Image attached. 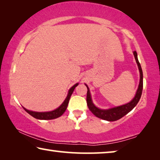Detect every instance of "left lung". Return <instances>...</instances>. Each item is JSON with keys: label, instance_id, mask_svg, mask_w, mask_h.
Segmentation results:
<instances>
[{"label": "left lung", "instance_id": "8db88e82", "mask_svg": "<svg viewBox=\"0 0 160 160\" xmlns=\"http://www.w3.org/2000/svg\"><path fill=\"white\" fill-rule=\"evenodd\" d=\"M133 54H134L135 61H136V63L138 64V66L140 78L138 89L137 90L136 94H135L134 98L132 99V101L128 103V104L122 105V106H120V107L112 108V109H107V110L100 109L94 105L91 99L90 90H89L88 85H85L87 88H88V92H87V104H88V107L89 108V109L91 111V112L92 113L94 116H96L97 117L104 119V120H106L108 121H117L118 119L123 117V116L126 114H127L128 112H131V111L133 109L135 106H136L138 103L140 97H141V95H142V88H143V80H142L143 75H142V70L141 68V66H140V64L138 61V55H137L136 51H135L133 52Z\"/></svg>", "mask_w": 160, "mask_h": 160}]
</instances>
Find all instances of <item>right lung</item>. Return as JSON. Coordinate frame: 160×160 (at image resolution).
<instances>
[{
  "label": "right lung",
  "mask_w": 160,
  "mask_h": 160,
  "mask_svg": "<svg viewBox=\"0 0 160 160\" xmlns=\"http://www.w3.org/2000/svg\"><path fill=\"white\" fill-rule=\"evenodd\" d=\"M78 83L75 84V85L72 87L69 90L68 94V96L65 99L63 104H62L60 107H59L58 109L52 111V112H32V111H29L26 109L25 108H24L27 112H28L29 114H30L32 116H33L34 118H37V119H41V120H51V119H54L56 118L60 117L61 115H63V113L65 112V111L66 110L68 104L69 99L70 98V96L72 95V92L75 90V87H77Z\"/></svg>",
  "instance_id": "obj_1"
}]
</instances>
